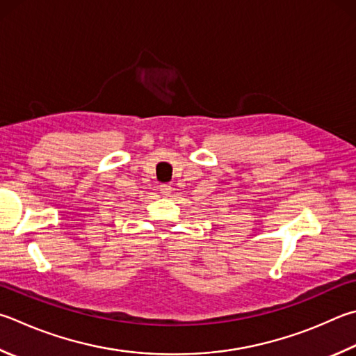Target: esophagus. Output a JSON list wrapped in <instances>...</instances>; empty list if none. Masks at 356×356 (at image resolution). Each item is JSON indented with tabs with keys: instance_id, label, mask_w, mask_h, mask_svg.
I'll return each mask as SVG.
<instances>
[{
	"instance_id": "esophagus-1",
	"label": "esophagus",
	"mask_w": 356,
	"mask_h": 356,
	"mask_svg": "<svg viewBox=\"0 0 356 356\" xmlns=\"http://www.w3.org/2000/svg\"><path fill=\"white\" fill-rule=\"evenodd\" d=\"M159 191H160L161 196H170L171 191H172V186L170 184H163V185H160Z\"/></svg>"
}]
</instances>
